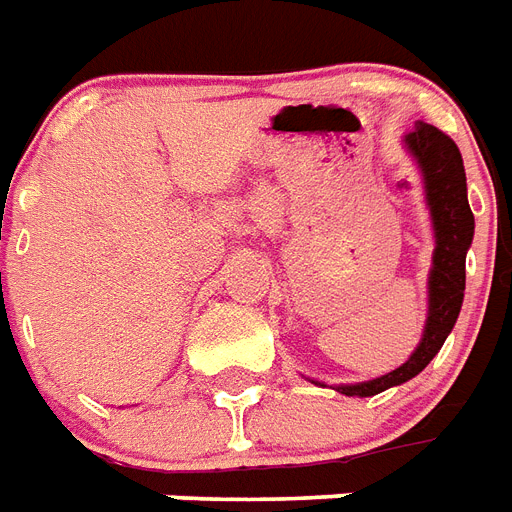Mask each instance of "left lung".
I'll return each instance as SVG.
<instances>
[{"instance_id": "left-lung-1", "label": "left lung", "mask_w": 512, "mask_h": 512, "mask_svg": "<svg viewBox=\"0 0 512 512\" xmlns=\"http://www.w3.org/2000/svg\"><path fill=\"white\" fill-rule=\"evenodd\" d=\"M402 145L418 166L420 179H423L425 208L431 216L433 259L431 272H428V314H425L420 343L410 359L380 378L333 386L338 394L346 396H375L420 375L441 351L463 309L465 256H468L473 230H476V219L468 206L463 155L447 134H441L436 126L425 121H418L412 132L404 134ZM309 380L314 386H325L320 380Z\"/></svg>"}]
</instances>
